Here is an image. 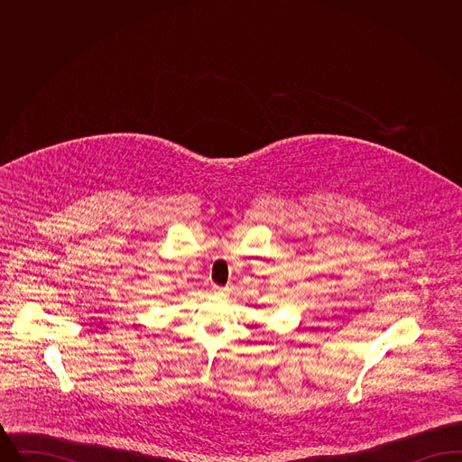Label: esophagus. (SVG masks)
<instances>
[{
  "label": "esophagus",
  "mask_w": 462,
  "mask_h": 462,
  "mask_svg": "<svg viewBox=\"0 0 462 462\" xmlns=\"http://www.w3.org/2000/svg\"><path fill=\"white\" fill-rule=\"evenodd\" d=\"M213 292H215L217 296L225 298V296H228V287L213 286Z\"/></svg>",
  "instance_id": "esophagus-1"
}]
</instances>
